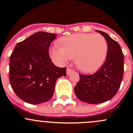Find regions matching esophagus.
<instances>
[{"instance_id": "esophagus-1", "label": "esophagus", "mask_w": 133, "mask_h": 133, "mask_svg": "<svg viewBox=\"0 0 133 133\" xmlns=\"http://www.w3.org/2000/svg\"><path fill=\"white\" fill-rule=\"evenodd\" d=\"M73 70H72L71 69H70V68H67L66 73H67V75H70L71 73H73Z\"/></svg>"}]
</instances>
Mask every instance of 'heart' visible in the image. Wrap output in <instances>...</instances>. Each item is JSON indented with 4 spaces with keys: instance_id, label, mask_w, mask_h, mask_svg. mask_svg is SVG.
I'll return each mask as SVG.
<instances>
[{
    "instance_id": "obj_1",
    "label": "heart",
    "mask_w": 133,
    "mask_h": 133,
    "mask_svg": "<svg viewBox=\"0 0 133 133\" xmlns=\"http://www.w3.org/2000/svg\"><path fill=\"white\" fill-rule=\"evenodd\" d=\"M59 43L60 46L54 45L50 49L51 58L59 64H64L75 57L77 68L85 73L97 71L108 55V42L100 34H73L61 38Z\"/></svg>"
}]
</instances>
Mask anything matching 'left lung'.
I'll return each mask as SVG.
<instances>
[{"label": "left lung", "mask_w": 133, "mask_h": 133, "mask_svg": "<svg viewBox=\"0 0 133 133\" xmlns=\"http://www.w3.org/2000/svg\"><path fill=\"white\" fill-rule=\"evenodd\" d=\"M96 31L108 42L106 60L94 74H79L80 80L74 89L79 100L92 104L105 102L115 96L120 87L124 70V56L118 43L105 32Z\"/></svg>", "instance_id": "obj_1"}]
</instances>
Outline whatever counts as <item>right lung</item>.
I'll return each instance as SVG.
<instances>
[{"mask_svg":"<svg viewBox=\"0 0 133 133\" xmlns=\"http://www.w3.org/2000/svg\"><path fill=\"white\" fill-rule=\"evenodd\" d=\"M57 35L39 31L15 47L10 56L9 82L18 98L31 104L51 98L56 81L66 76V68L57 67L49 55L51 43Z\"/></svg>","mask_w":133,"mask_h":133,"instance_id":"1","label":"right lung"}]
</instances>
